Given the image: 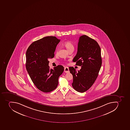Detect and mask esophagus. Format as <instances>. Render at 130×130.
<instances>
[{"label": "esophagus", "instance_id": "1", "mask_svg": "<svg viewBox=\"0 0 130 130\" xmlns=\"http://www.w3.org/2000/svg\"><path fill=\"white\" fill-rule=\"evenodd\" d=\"M64 72L66 73H68L69 72V68L68 67H66L64 68Z\"/></svg>", "mask_w": 130, "mask_h": 130}]
</instances>
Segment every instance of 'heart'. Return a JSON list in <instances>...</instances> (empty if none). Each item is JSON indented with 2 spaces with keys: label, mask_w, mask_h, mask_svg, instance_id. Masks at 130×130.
I'll return each mask as SVG.
<instances>
[{
  "label": "heart",
  "mask_w": 130,
  "mask_h": 130,
  "mask_svg": "<svg viewBox=\"0 0 130 130\" xmlns=\"http://www.w3.org/2000/svg\"><path fill=\"white\" fill-rule=\"evenodd\" d=\"M64 46L68 50V51H70L71 50H74V46L73 45V44L71 42L68 41V42H66L64 43ZM58 49H57L56 52L58 53Z\"/></svg>",
  "instance_id": "1"
}]
</instances>
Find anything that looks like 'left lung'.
<instances>
[{
  "label": "left lung",
  "mask_w": 130,
  "mask_h": 130,
  "mask_svg": "<svg viewBox=\"0 0 130 130\" xmlns=\"http://www.w3.org/2000/svg\"><path fill=\"white\" fill-rule=\"evenodd\" d=\"M73 61L82 67L78 72L73 67L69 68L73 76L72 87L77 91L84 93L94 84L101 67V49L97 42L86 35L81 36Z\"/></svg>",
  "instance_id": "obj_1"
}]
</instances>
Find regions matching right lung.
I'll return each mask as SVG.
<instances>
[{
	"label": "right lung",
	"instance_id": "add662e5",
	"mask_svg": "<svg viewBox=\"0 0 130 130\" xmlns=\"http://www.w3.org/2000/svg\"><path fill=\"white\" fill-rule=\"evenodd\" d=\"M60 42L54 36H47L33 42L26 53V68L33 83L40 91L48 93L55 89L64 67L59 65L50 69V58L54 56L57 44Z\"/></svg>",
	"mask_w": 130,
	"mask_h": 130
}]
</instances>
